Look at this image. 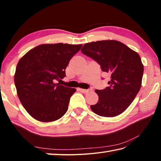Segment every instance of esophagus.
I'll return each instance as SVG.
<instances>
[{"label":"esophagus","mask_w":161,"mask_h":161,"mask_svg":"<svg viewBox=\"0 0 161 161\" xmlns=\"http://www.w3.org/2000/svg\"><path fill=\"white\" fill-rule=\"evenodd\" d=\"M92 90V89H80V91L82 93H88L89 92H90Z\"/></svg>","instance_id":"34e87169"}]
</instances>
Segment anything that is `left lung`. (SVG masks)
Here are the masks:
<instances>
[{
	"instance_id": "left-lung-1",
	"label": "left lung",
	"mask_w": 161,
	"mask_h": 161,
	"mask_svg": "<svg viewBox=\"0 0 161 161\" xmlns=\"http://www.w3.org/2000/svg\"><path fill=\"white\" fill-rule=\"evenodd\" d=\"M81 51L96 61L103 72L111 75L108 86L95 90L99 101L96 104L91 105L92 111L104 117H113L123 113L141 89L143 65L140 56L116 40L86 43Z\"/></svg>"
}]
</instances>
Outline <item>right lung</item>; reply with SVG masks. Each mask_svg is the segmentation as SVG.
Wrapping results in <instances>:
<instances>
[{
  "mask_svg": "<svg viewBox=\"0 0 161 161\" xmlns=\"http://www.w3.org/2000/svg\"><path fill=\"white\" fill-rule=\"evenodd\" d=\"M81 46L67 43L40 45L19 60L14 77L18 96L34 119L54 121L67 112L76 89L54 81L66 77L65 69Z\"/></svg>",
  "mask_w": 161,
  "mask_h": 161,
  "instance_id": "obj_1",
  "label": "right lung"
}]
</instances>
